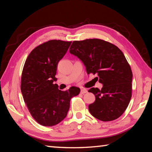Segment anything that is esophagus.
I'll return each mask as SVG.
<instances>
[{
	"instance_id": "1",
	"label": "esophagus",
	"mask_w": 152,
	"mask_h": 152,
	"mask_svg": "<svg viewBox=\"0 0 152 152\" xmlns=\"http://www.w3.org/2000/svg\"><path fill=\"white\" fill-rule=\"evenodd\" d=\"M86 93H88V90L86 89H81V91H80V93H81V94H85Z\"/></svg>"
}]
</instances>
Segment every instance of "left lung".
Segmentation results:
<instances>
[{"label":"left lung","mask_w":152,"mask_h":152,"mask_svg":"<svg viewBox=\"0 0 152 152\" xmlns=\"http://www.w3.org/2000/svg\"><path fill=\"white\" fill-rule=\"evenodd\" d=\"M69 51L83 63L87 73L97 74V80L102 84L101 90H89L95 96V102L89 105L91 114L102 121L120 117L131 101L133 79L122 51L115 45L96 38L74 41Z\"/></svg>","instance_id":"8db88e82"}]
</instances>
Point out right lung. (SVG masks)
<instances>
[{
  "instance_id": "obj_1",
  "label": "right lung",
  "mask_w": 152,
  "mask_h": 152,
  "mask_svg": "<svg viewBox=\"0 0 152 152\" xmlns=\"http://www.w3.org/2000/svg\"><path fill=\"white\" fill-rule=\"evenodd\" d=\"M72 42L50 40L35 48L25 61L21 76V91L31 115L38 124L51 127L66 117L72 97L80 89L71 87L61 91L54 83L57 65Z\"/></svg>"
}]
</instances>
